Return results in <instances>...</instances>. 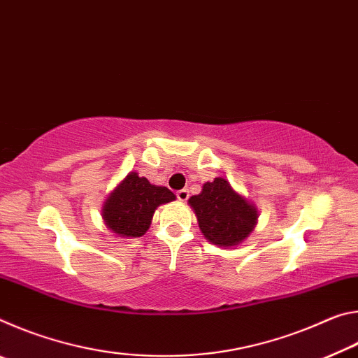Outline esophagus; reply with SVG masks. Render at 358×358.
Segmentation results:
<instances>
[{
	"instance_id": "34e87169",
	"label": "esophagus",
	"mask_w": 358,
	"mask_h": 358,
	"mask_svg": "<svg viewBox=\"0 0 358 358\" xmlns=\"http://www.w3.org/2000/svg\"><path fill=\"white\" fill-rule=\"evenodd\" d=\"M187 197H189V191H187V189L177 191V199H178L180 202H186Z\"/></svg>"
}]
</instances>
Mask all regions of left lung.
Instances as JSON below:
<instances>
[{
	"instance_id": "8db88e82",
	"label": "left lung",
	"mask_w": 358,
	"mask_h": 358,
	"mask_svg": "<svg viewBox=\"0 0 358 358\" xmlns=\"http://www.w3.org/2000/svg\"><path fill=\"white\" fill-rule=\"evenodd\" d=\"M199 227L210 243L221 248L240 245L257 222V208L240 196L226 178L203 185L202 192L189 199Z\"/></svg>"
}]
</instances>
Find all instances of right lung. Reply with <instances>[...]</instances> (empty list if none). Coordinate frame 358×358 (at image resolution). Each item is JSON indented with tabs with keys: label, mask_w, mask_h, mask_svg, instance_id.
Segmentation results:
<instances>
[{
	"label": "right lung",
	"mask_w": 358,
	"mask_h": 358,
	"mask_svg": "<svg viewBox=\"0 0 358 358\" xmlns=\"http://www.w3.org/2000/svg\"><path fill=\"white\" fill-rule=\"evenodd\" d=\"M175 201L166 186L151 185L137 172H131L115 187L102 207L106 226L120 237H142L147 232L155 210Z\"/></svg>",
	"instance_id": "right-lung-1"
}]
</instances>
